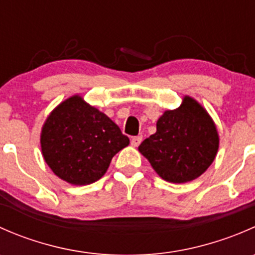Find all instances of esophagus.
<instances>
[{
  "label": "esophagus",
  "mask_w": 255,
  "mask_h": 255,
  "mask_svg": "<svg viewBox=\"0 0 255 255\" xmlns=\"http://www.w3.org/2000/svg\"><path fill=\"white\" fill-rule=\"evenodd\" d=\"M142 135H137V137H133L132 139H130V144H132L133 146H138L140 144V142H142Z\"/></svg>",
  "instance_id": "obj_1"
}]
</instances>
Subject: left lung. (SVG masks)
Here are the masks:
<instances>
[{
  "label": "left lung",
  "instance_id": "8db88e82",
  "mask_svg": "<svg viewBox=\"0 0 255 255\" xmlns=\"http://www.w3.org/2000/svg\"><path fill=\"white\" fill-rule=\"evenodd\" d=\"M215 122L195 99L184 96L181 105L168 110L156 122V132L138 150L161 179L174 184L192 181L207 170L218 151Z\"/></svg>",
  "mask_w": 255,
  "mask_h": 255
}]
</instances>
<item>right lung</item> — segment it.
<instances>
[{
    "label": "right lung",
    "mask_w": 255,
    "mask_h": 255,
    "mask_svg": "<svg viewBox=\"0 0 255 255\" xmlns=\"http://www.w3.org/2000/svg\"><path fill=\"white\" fill-rule=\"evenodd\" d=\"M129 144L104 112L74 95L45 120L40 146L45 163L71 185H89L105 175L112 158Z\"/></svg>",
    "instance_id": "right-lung-1"
}]
</instances>
